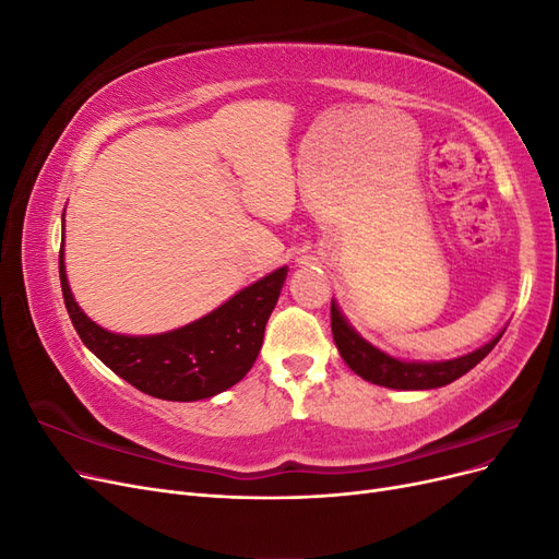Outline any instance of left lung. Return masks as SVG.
Returning a JSON list of instances; mask_svg holds the SVG:
<instances>
[{
    "label": "left lung",
    "instance_id": "obj_1",
    "mask_svg": "<svg viewBox=\"0 0 559 559\" xmlns=\"http://www.w3.org/2000/svg\"><path fill=\"white\" fill-rule=\"evenodd\" d=\"M331 331H333V343L337 352H341L343 361L354 370V373L364 378L366 382H373L389 389H405V392L436 389V386H445L454 380H460L473 366H478L487 354L495 349L499 337L503 335V331L497 333L492 341L485 343L483 347L473 349L464 354V357H456V359L405 361L378 349L376 345H370L366 337H361L359 331L349 324L335 300H331Z\"/></svg>",
    "mask_w": 559,
    "mask_h": 559
}]
</instances>
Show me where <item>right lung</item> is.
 I'll return each instance as SVG.
<instances>
[{
  "mask_svg": "<svg viewBox=\"0 0 559 559\" xmlns=\"http://www.w3.org/2000/svg\"><path fill=\"white\" fill-rule=\"evenodd\" d=\"M286 273V265L273 270L230 296L224 306L181 329L156 335H123L95 324L79 308L67 282L64 233L60 242L64 308L83 345L118 378L163 401L212 399L249 373L261 352L263 331L277 306Z\"/></svg>",
  "mask_w": 559,
  "mask_h": 559,
  "instance_id": "1",
  "label": "right lung"
}]
</instances>
